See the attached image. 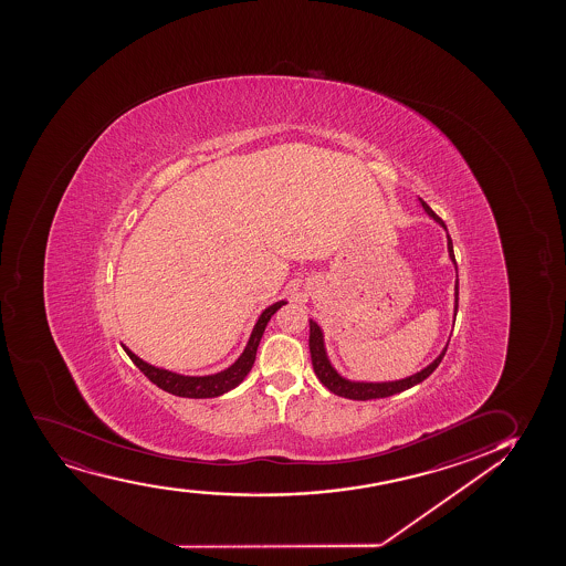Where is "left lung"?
<instances>
[{"instance_id": "8db88e82", "label": "left lung", "mask_w": 566, "mask_h": 566, "mask_svg": "<svg viewBox=\"0 0 566 566\" xmlns=\"http://www.w3.org/2000/svg\"><path fill=\"white\" fill-rule=\"evenodd\" d=\"M421 200V198H419ZM421 206L427 213L434 219L440 227L446 228V222L438 217V214L429 208V203L421 200ZM448 251L449 259L453 260L457 268L455 253H453V241L448 234ZM457 310H459V275H457L455 283V317ZM448 352V345L443 347L440 357L436 358L434 363L429 364L424 370L417 371L413 376L406 377V379H398V381H385V384H364V381H349L345 377L339 376L338 371L332 368L331 360L326 357L325 342H323V332L318 328L317 323L310 321V353H312L313 371L318 377V381L325 385L326 389L338 395V397L352 398V400H371V398H387L402 392V390L410 389L413 385L421 384L432 371L442 363L443 355Z\"/></svg>"}]
</instances>
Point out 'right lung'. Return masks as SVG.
Here are the masks:
<instances>
[{"label": "right lung", "instance_id": "add662e5", "mask_svg": "<svg viewBox=\"0 0 566 566\" xmlns=\"http://www.w3.org/2000/svg\"><path fill=\"white\" fill-rule=\"evenodd\" d=\"M285 304L286 302L281 300V302H275L273 306L266 307V310L262 312V315H260L259 321H256L253 334H251V338H249L248 347L243 349L240 358H238L230 368L219 371V374H213V376H179V374H174V371L150 366V364L145 363L142 358L136 357L126 345H123V349L126 352V355L132 358V363L136 364L137 368L144 371L147 379H150L156 387H160V389L166 390V392H171V395L182 398L221 397V395H224L228 390L238 387V385L245 379L249 371H251L254 357H256V349H259L260 338H262V334H264L268 321L272 318L273 313L277 312L281 306H285Z\"/></svg>", "mask_w": 566, "mask_h": 566}]
</instances>
